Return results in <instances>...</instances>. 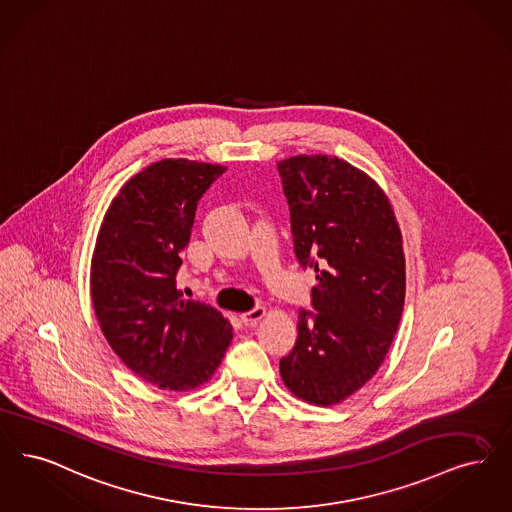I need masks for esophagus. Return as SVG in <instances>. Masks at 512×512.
I'll return each instance as SVG.
<instances>
[{
  "label": "esophagus",
  "instance_id": "1",
  "mask_svg": "<svg viewBox=\"0 0 512 512\" xmlns=\"http://www.w3.org/2000/svg\"><path fill=\"white\" fill-rule=\"evenodd\" d=\"M265 308L263 307H255L251 308V310H247L244 312L240 318H242V322L246 324L247 328H253V326H257V322L265 316Z\"/></svg>",
  "mask_w": 512,
  "mask_h": 512
}]
</instances>
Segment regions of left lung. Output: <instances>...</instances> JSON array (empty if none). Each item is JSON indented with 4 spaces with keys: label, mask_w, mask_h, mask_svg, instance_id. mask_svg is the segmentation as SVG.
<instances>
[{
    "label": "left lung",
    "mask_w": 512,
    "mask_h": 512,
    "mask_svg": "<svg viewBox=\"0 0 512 512\" xmlns=\"http://www.w3.org/2000/svg\"><path fill=\"white\" fill-rule=\"evenodd\" d=\"M299 265L316 272L310 312L280 360L295 396L333 406L364 387L383 364L406 297L402 234L379 184L333 156L278 162Z\"/></svg>",
    "instance_id": "1"
}]
</instances>
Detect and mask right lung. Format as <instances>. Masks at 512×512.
<instances>
[{"instance_id":"obj_1","label":"right lung","mask_w":512,"mask_h":512,"mask_svg":"<svg viewBox=\"0 0 512 512\" xmlns=\"http://www.w3.org/2000/svg\"><path fill=\"white\" fill-rule=\"evenodd\" d=\"M226 167L190 160L148 165L104 215L91 261V297L123 364L160 389L188 390L219 368L232 326L177 289L181 251L205 190Z\"/></svg>"}]
</instances>
